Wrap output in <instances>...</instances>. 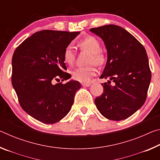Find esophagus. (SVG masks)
Instances as JSON below:
<instances>
[{
    "mask_svg": "<svg viewBox=\"0 0 160 160\" xmlns=\"http://www.w3.org/2000/svg\"><path fill=\"white\" fill-rule=\"evenodd\" d=\"M82 85L84 87H90L91 85V83L89 82H83L82 83Z\"/></svg>",
    "mask_w": 160,
    "mask_h": 160,
    "instance_id": "esophagus-1",
    "label": "esophagus"
}]
</instances>
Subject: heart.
I'll return each instance as SVG.
<instances>
[{"label": "heart", "mask_w": 160, "mask_h": 160, "mask_svg": "<svg viewBox=\"0 0 160 160\" xmlns=\"http://www.w3.org/2000/svg\"><path fill=\"white\" fill-rule=\"evenodd\" d=\"M78 47L82 51L90 53L88 63H92L85 67H80L72 70L71 74L75 80L82 82H90L92 77L95 76L97 70L95 65L101 66L105 61V56L101 49V45L99 40L92 36H88L83 38L78 42ZM63 61L68 66H72L75 62V53L73 48L70 45L65 48L63 54Z\"/></svg>", "instance_id": "1"}]
</instances>
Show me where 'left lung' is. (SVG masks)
Returning a JSON list of instances; mask_svg holds the SVG:
<instances>
[{
  "mask_svg": "<svg viewBox=\"0 0 160 160\" xmlns=\"http://www.w3.org/2000/svg\"><path fill=\"white\" fill-rule=\"evenodd\" d=\"M102 39L108 59L100 78L104 92L94 99L99 112L109 120L121 121L141 107L147 98L151 71L145 48L126 29L108 25L90 29Z\"/></svg>",
  "mask_w": 160,
  "mask_h": 160,
  "instance_id": "1",
  "label": "left lung"
}]
</instances>
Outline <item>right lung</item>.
<instances>
[{"label":"right lung","instance_id":"obj_1","mask_svg":"<svg viewBox=\"0 0 160 160\" xmlns=\"http://www.w3.org/2000/svg\"><path fill=\"white\" fill-rule=\"evenodd\" d=\"M79 32L42 30L26 39L12 59V84L22 109L40 122H58L70 112L78 81L53 84L71 78L66 70L65 48Z\"/></svg>","mask_w":160,"mask_h":160}]
</instances>
